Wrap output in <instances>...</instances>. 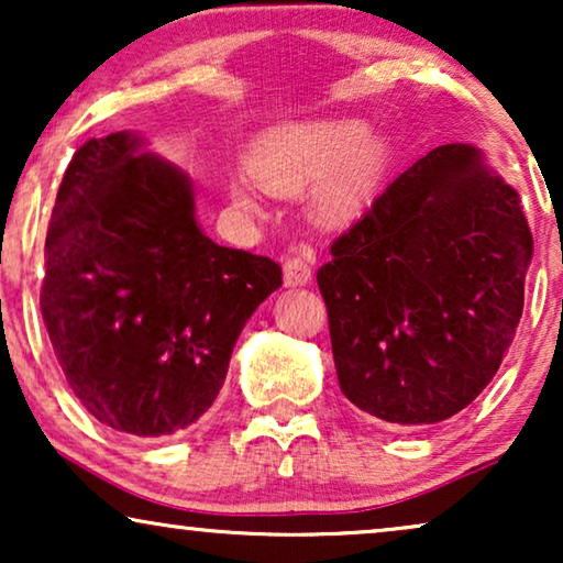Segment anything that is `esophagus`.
<instances>
[{
	"mask_svg": "<svg viewBox=\"0 0 563 563\" xmlns=\"http://www.w3.org/2000/svg\"><path fill=\"white\" fill-rule=\"evenodd\" d=\"M312 279V266H310V256L307 253H295L284 261V284L287 287H302Z\"/></svg>",
	"mask_w": 563,
	"mask_h": 563,
	"instance_id": "1",
	"label": "esophagus"
}]
</instances>
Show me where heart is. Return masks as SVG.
Listing matches in <instances>:
<instances>
[{"label":"heart","mask_w":563,"mask_h":563,"mask_svg":"<svg viewBox=\"0 0 563 563\" xmlns=\"http://www.w3.org/2000/svg\"><path fill=\"white\" fill-rule=\"evenodd\" d=\"M368 125L361 120H318L276 128L253 145L249 172L272 195H305L323 181L314 197L328 222H349L372 202L384 172V145L366 141ZM230 197L245 214H258L261 205L249 184H230Z\"/></svg>","instance_id":"b5f03b06"}]
</instances>
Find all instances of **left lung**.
<instances>
[{"label":"left lung","mask_w":563,"mask_h":563,"mask_svg":"<svg viewBox=\"0 0 563 563\" xmlns=\"http://www.w3.org/2000/svg\"><path fill=\"white\" fill-rule=\"evenodd\" d=\"M318 268L343 395L391 426L472 405L510 349L533 235L474 145H438L397 176Z\"/></svg>","instance_id":"left-lung-1"}]
</instances>
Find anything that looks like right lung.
Instances as JSON below:
<instances>
[{
    "label": "right lung",
    "instance_id": "add662e5",
    "mask_svg": "<svg viewBox=\"0 0 563 563\" xmlns=\"http://www.w3.org/2000/svg\"><path fill=\"white\" fill-rule=\"evenodd\" d=\"M130 133L74 153L45 235L41 312L68 387L99 422L158 438L197 422L282 266L212 243L179 168Z\"/></svg>",
    "mask_w": 563,
    "mask_h": 563
}]
</instances>
